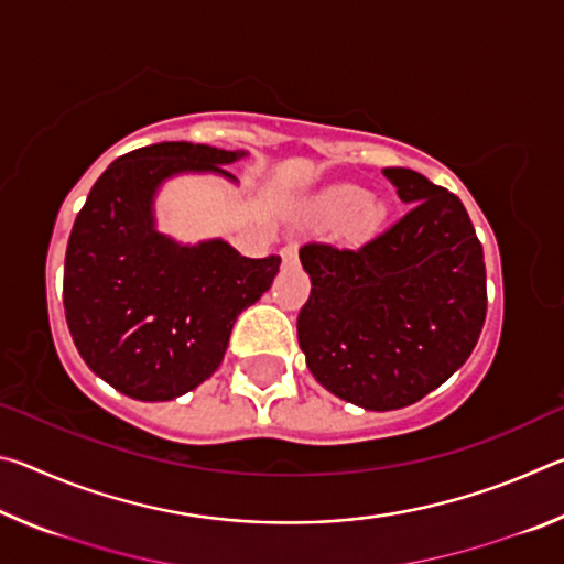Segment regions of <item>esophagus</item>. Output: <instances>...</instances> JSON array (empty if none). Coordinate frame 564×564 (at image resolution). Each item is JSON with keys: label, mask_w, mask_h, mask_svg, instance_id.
Listing matches in <instances>:
<instances>
[{"label": "esophagus", "mask_w": 564, "mask_h": 564, "mask_svg": "<svg viewBox=\"0 0 564 564\" xmlns=\"http://www.w3.org/2000/svg\"><path fill=\"white\" fill-rule=\"evenodd\" d=\"M281 259H283V265H295L299 263V243H289L281 248Z\"/></svg>", "instance_id": "1"}]
</instances>
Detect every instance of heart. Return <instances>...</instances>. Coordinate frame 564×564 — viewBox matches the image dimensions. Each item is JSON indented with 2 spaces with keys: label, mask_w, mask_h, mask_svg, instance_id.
<instances>
[{
  "label": "heart",
  "mask_w": 564,
  "mask_h": 564,
  "mask_svg": "<svg viewBox=\"0 0 564 564\" xmlns=\"http://www.w3.org/2000/svg\"><path fill=\"white\" fill-rule=\"evenodd\" d=\"M366 191H362L360 186H352V184H343V186H336L330 188L326 196L321 198L318 208L326 216H348L356 212V208H360L362 204H366ZM376 216V206L373 204H366V208H362V218L366 221H370V218Z\"/></svg>",
  "instance_id": "b5f03b06"
}]
</instances>
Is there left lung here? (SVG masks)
I'll use <instances>...</instances> for the list:
<instances>
[{
    "label": "left lung",
    "instance_id": "1",
    "mask_svg": "<svg viewBox=\"0 0 564 564\" xmlns=\"http://www.w3.org/2000/svg\"><path fill=\"white\" fill-rule=\"evenodd\" d=\"M410 212L368 243H305V366L333 395L398 410L443 386L480 338L482 246L460 198L413 169H383Z\"/></svg>",
    "mask_w": 564,
    "mask_h": 564
}]
</instances>
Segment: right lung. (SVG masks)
I'll use <instances>...</instances> for the list:
<instances>
[{"label":"right lung","instance_id":"1","mask_svg":"<svg viewBox=\"0 0 564 564\" xmlns=\"http://www.w3.org/2000/svg\"><path fill=\"white\" fill-rule=\"evenodd\" d=\"M246 151L161 141L104 171L64 259L66 326L84 362L133 400H174L216 373L236 318L271 289L281 256L246 259L224 238L178 243L156 228V194L216 174Z\"/></svg>","mask_w":564,"mask_h":564}]
</instances>
